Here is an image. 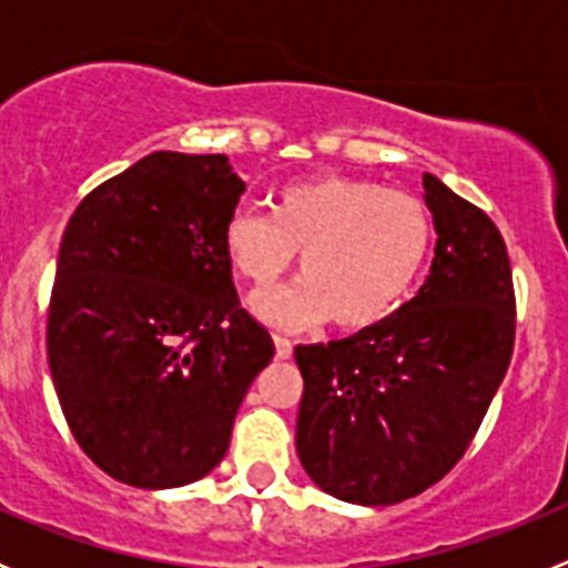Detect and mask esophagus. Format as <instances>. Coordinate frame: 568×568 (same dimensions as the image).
Listing matches in <instances>:
<instances>
[{
  "label": "esophagus",
  "instance_id": "esophagus-1",
  "mask_svg": "<svg viewBox=\"0 0 568 568\" xmlns=\"http://www.w3.org/2000/svg\"><path fill=\"white\" fill-rule=\"evenodd\" d=\"M275 358L281 361H287L290 355H293V341L284 338V335H275Z\"/></svg>",
  "mask_w": 568,
  "mask_h": 568
}]
</instances>
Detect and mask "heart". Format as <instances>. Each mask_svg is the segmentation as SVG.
Instances as JSON below:
<instances>
[{
    "label": "heart",
    "instance_id": "obj_1",
    "mask_svg": "<svg viewBox=\"0 0 568 568\" xmlns=\"http://www.w3.org/2000/svg\"><path fill=\"white\" fill-rule=\"evenodd\" d=\"M433 233V213L415 193L315 175L281 187L273 215L230 213L222 244L235 273L258 293L275 287L301 253V284L253 298L264 321L313 327L333 318L338 329L358 333L389 318L413 293Z\"/></svg>",
    "mask_w": 568,
    "mask_h": 568
}]
</instances>
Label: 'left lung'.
<instances>
[{
	"mask_svg": "<svg viewBox=\"0 0 568 568\" xmlns=\"http://www.w3.org/2000/svg\"><path fill=\"white\" fill-rule=\"evenodd\" d=\"M438 244L426 284L349 338L295 346L304 395L295 449L333 498L389 506L453 469L515 349V287L489 215L424 173Z\"/></svg>",
	"mask_w": 568,
	"mask_h": 568,
	"instance_id": "8db88e82",
	"label": "left lung"
}]
</instances>
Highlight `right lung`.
Segmentation results:
<instances>
[{"label":"right lung","instance_id":"add662e5","mask_svg":"<svg viewBox=\"0 0 568 568\" xmlns=\"http://www.w3.org/2000/svg\"><path fill=\"white\" fill-rule=\"evenodd\" d=\"M244 182L227 155H144L70 215L48 364L70 433L135 489L204 478L227 455L273 338L241 307L222 233Z\"/></svg>","mask_w":568,"mask_h":568}]
</instances>
